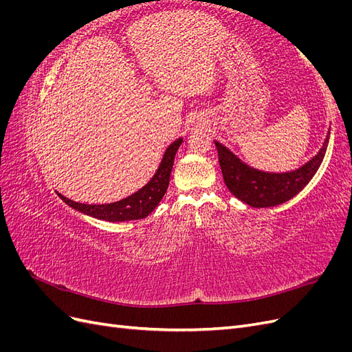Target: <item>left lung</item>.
<instances>
[{
    "instance_id": "8db88e82",
    "label": "left lung",
    "mask_w": 352,
    "mask_h": 352,
    "mask_svg": "<svg viewBox=\"0 0 352 352\" xmlns=\"http://www.w3.org/2000/svg\"><path fill=\"white\" fill-rule=\"evenodd\" d=\"M329 135L323 146L310 162L286 173H269L250 167L225 145L214 141L223 179L230 192L238 199L255 208L274 207L294 198L310 182L320 167L329 144Z\"/></svg>"
}]
</instances>
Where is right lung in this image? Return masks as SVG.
I'll return each mask as SVG.
<instances>
[{
    "mask_svg": "<svg viewBox=\"0 0 352 352\" xmlns=\"http://www.w3.org/2000/svg\"><path fill=\"white\" fill-rule=\"evenodd\" d=\"M182 141V138H179V140H176L173 144H170L167 146L155 175L151 177L150 182L142 186L140 190H136L131 197L111 202V204H82V202L72 201L65 195H61L58 192L57 194L72 208L100 220L126 221L144 219L150 214L151 211H154V208L158 206V202L162 201V198L166 194L170 173H172V167L175 162V155Z\"/></svg>",
    "mask_w": 352,
    "mask_h": 352,
    "instance_id": "1",
    "label": "right lung"
}]
</instances>
